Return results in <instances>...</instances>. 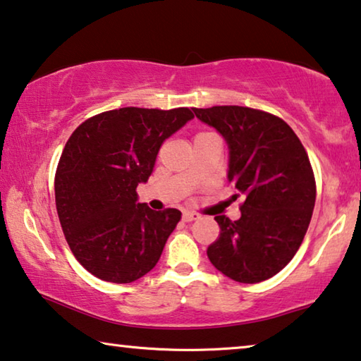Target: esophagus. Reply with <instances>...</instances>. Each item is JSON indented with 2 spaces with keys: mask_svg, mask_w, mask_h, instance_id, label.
Here are the masks:
<instances>
[{
  "mask_svg": "<svg viewBox=\"0 0 361 361\" xmlns=\"http://www.w3.org/2000/svg\"><path fill=\"white\" fill-rule=\"evenodd\" d=\"M199 219V214H194V212H183V220L185 221H194Z\"/></svg>",
  "mask_w": 361,
  "mask_h": 361,
  "instance_id": "1",
  "label": "esophagus"
}]
</instances>
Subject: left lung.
I'll return each instance as SVG.
<instances>
[{
    "label": "left lung",
    "instance_id": "8db88e82",
    "mask_svg": "<svg viewBox=\"0 0 361 361\" xmlns=\"http://www.w3.org/2000/svg\"><path fill=\"white\" fill-rule=\"evenodd\" d=\"M223 136L230 151L228 181L244 194L241 219L216 215L220 238L207 257L238 283L254 284L293 260L310 225L317 186L300 140L271 114L241 106L192 109Z\"/></svg>",
    "mask_w": 361,
    "mask_h": 361
}]
</instances>
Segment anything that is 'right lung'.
I'll list each match as a JSON object with an SVG mask.
<instances>
[{
  "mask_svg": "<svg viewBox=\"0 0 361 361\" xmlns=\"http://www.w3.org/2000/svg\"><path fill=\"white\" fill-rule=\"evenodd\" d=\"M191 109L122 107L73 131L57 165L54 192L75 259L109 283H133L160 259L181 212L138 202L162 142L192 120Z\"/></svg>",
  "mask_w": 361,
  "mask_h": 361,
  "instance_id": "right-lung-1",
  "label": "right lung"
}]
</instances>
